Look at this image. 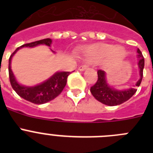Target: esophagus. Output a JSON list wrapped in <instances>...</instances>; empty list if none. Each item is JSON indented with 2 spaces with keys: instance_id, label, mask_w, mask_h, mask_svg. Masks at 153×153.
<instances>
[{
  "instance_id": "obj_1",
  "label": "esophagus",
  "mask_w": 153,
  "mask_h": 153,
  "mask_svg": "<svg viewBox=\"0 0 153 153\" xmlns=\"http://www.w3.org/2000/svg\"><path fill=\"white\" fill-rule=\"evenodd\" d=\"M87 68H88V66H86V65H81V66L79 67L78 70H79V71H83V70H86Z\"/></svg>"
}]
</instances>
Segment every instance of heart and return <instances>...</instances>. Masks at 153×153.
Returning a JSON list of instances; mask_svg holds the SVG:
<instances>
[{"mask_svg": "<svg viewBox=\"0 0 153 153\" xmlns=\"http://www.w3.org/2000/svg\"><path fill=\"white\" fill-rule=\"evenodd\" d=\"M122 50V52L120 50ZM122 47H115L110 44H98L89 47L84 52V56L90 63H98L109 56L111 60H120L124 56Z\"/></svg>", "mask_w": 153, "mask_h": 153, "instance_id": "heart-1", "label": "heart"}]
</instances>
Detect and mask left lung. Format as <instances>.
<instances>
[{
    "mask_svg": "<svg viewBox=\"0 0 153 153\" xmlns=\"http://www.w3.org/2000/svg\"><path fill=\"white\" fill-rule=\"evenodd\" d=\"M139 58V68H140V79L137 81L136 86H140L143 79V68L145 60L140 49L137 50ZM98 79L97 83L90 87V92L96 100L107 106H117L127 101L134 95L136 92V88H129L125 90H117L108 85L106 83V74L103 70H98Z\"/></svg>",
    "mask_w": 153,
    "mask_h": 153,
    "instance_id": "obj_1",
    "label": "left lung"
}]
</instances>
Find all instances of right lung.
<instances>
[{
	"label": "right lung",
	"instance_id": "obj_1",
	"mask_svg": "<svg viewBox=\"0 0 153 153\" xmlns=\"http://www.w3.org/2000/svg\"><path fill=\"white\" fill-rule=\"evenodd\" d=\"M52 40L50 38L44 40H37L29 44H24L21 47H17L15 51L10 55L9 58V65H8V71H9V78L11 84L12 88L14 91L23 99L33 102L34 104H44L51 101L56 98L63 91V88L67 84V76L70 74V72H57L53 75L50 79L46 80L44 83L36 85L35 86H25L19 84L16 80L13 72L10 69V61L13 54L22 47H33L39 44H45L51 47Z\"/></svg>",
	"mask_w": 153,
	"mask_h": 153
}]
</instances>
